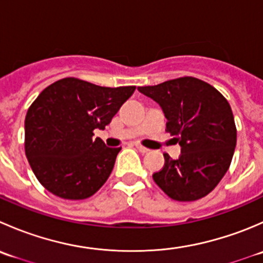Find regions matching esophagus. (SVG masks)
Returning <instances> with one entry per match:
<instances>
[{
	"instance_id": "esophagus-1",
	"label": "esophagus",
	"mask_w": 263,
	"mask_h": 263,
	"mask_svg": "<svg viewBox=\"0 0 263 263\" xmlns=\"http://www.w3.org/2000/svg\"><path fill=\"white\" fill-rule=\"evenodd\" d=\"M135 146H136V148H137V150H139V151H141V153H148V151H150V150H148V148L147 147H145V146H142V145H140V144H136V145H135Z\"/></svg>"
}]
</instances>
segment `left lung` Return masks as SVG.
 <instances>
[{"label":"left lung","instance_id":"left-lung-1","mask_svg":"<svg viewBox=\"0 0 263 263\" xmlns=\"http://www.w3.org/2000/svg\"><path fill=\"white\" fill-rule=\"evenodd\" d=\"M139 91L159 103L166 132L179 142L177 160L164 154L165 164L153 174L172 200L192 202L208 196L229 169L237 145L232 108L213 85L192 78L173 79Z\"/></svg>","mask_w":263,"mask_h":263}]
</instances>
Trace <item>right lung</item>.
Listing matches in <instances>:
<instances>
[{"mask_svg": "<svg viewBox=\"0 0 263 263\" xmlns=\"http://www.w3.org/2000/svg\"><path fill=\"white\" fill-rule=\"evenodd\" d=\"M135 89L66 78L31 103L25 117V155L47 191L65 200H85L107 182L122 147L92 139L94 129H104Z\"/></svg>", "mask_w": 263, "mask_h": 263, "instance_id": "obj_1", "label": "right lung"}]
</instances>
